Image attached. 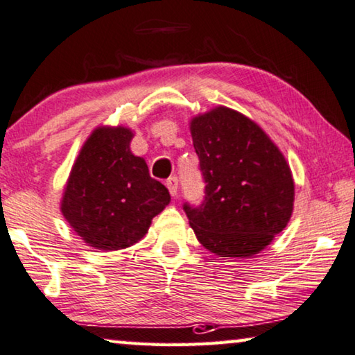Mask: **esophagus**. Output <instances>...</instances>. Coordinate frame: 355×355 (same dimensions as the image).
<instances>
[{
    "instance_id": "34e87169",
    "label": "esophagus",
    "mask_w": 355,
    "mask_h": 355,
    "mask_svg": "<svg viewBox=\"0 0 355 355\" xmlns=\"http://www.w3.org/2000/svg\"><path fill=\"white\" fill-rule=\"evenodd\" d=\"M166 187H167L168 193H171L172 198H177V194H178V178L177 177H171L166 182Z\"/></svg>"
}]
</instances>
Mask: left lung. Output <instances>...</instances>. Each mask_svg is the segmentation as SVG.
<instances>
[{"mask_svg": "<svg viewBox=\"0 0 355 355\" xmlns=\"http://www.w3.org/2000/svg\"><path fill=\"white\" fill-rule=\"evenodd\" d=\"M205 196L183 210L202 246L219 257H250L272 243L294 210L291 167L261 126L219 105L191 120Z\"/></svg>", "mask_w": 355, "mask_h": 355, "instance_id": "1", "label": "left lung"}]
</instances>
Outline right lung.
Returning <instances> with one entry per match:
<instances>
[{
  "mask_svg": "<svg viewBox=\"0 0 355 355\" xmlns=\"http://www.w3.org/2000/svg\"><path fill=\"white\" fill-rule=\"evenodd\" d=\"M128 128H96L67 178L61 213L87 245L103 251L128 248L148 232L171 194L134 156Z\"/></svg>",
  "mask_w": 355,
  "mask_h": 355,
  "instance_id": "add662e5",
  "label": "right lung"
}]
</instances>
